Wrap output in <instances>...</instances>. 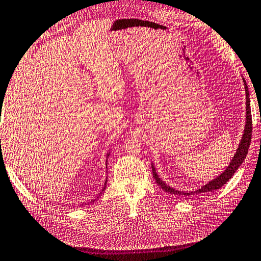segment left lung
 Here are the masks:
<instances>
[{
	"instance_id": "left-lung-1",
	"label": "left lung",
	"mask_w": 261,
	"mask_h": 261,
	"mask_svg": "<svg viewBox=\"0 0 261 261\" xmlns=\"http://www.w3.org/2000/svg\"><path fill=\"white\" fill-rule=\"evenodd\" d=\"M243 82H244V87H245V94H246L245 127H244V134L242 136V139H240V142L238 144L237 150H236L234 156L232 158L230 163H228L226 169L224 170L219 176H217V177L211 179V181H209L206 184H204L203 187H200L199 189L192 190V191H183V190L175 189V188L170 187L169 184H167L166 182L162 181L161 177H160V175L158 174V171H156L154 163L151 162V169H153V175H154L155 181L164 191L169 192V194L174 195V196H181V197H188V196H191L195 194H207V192L216 191V190L220 189L224 184H226V182L230 181V178L234 175V172L237 171V169L240 166H242V163L244 162V160H245V158H246L248 148H250L251 138H252V115H251L250 93H248L246 82L244 78H243Z\"/></svg>"
}]
</instances>
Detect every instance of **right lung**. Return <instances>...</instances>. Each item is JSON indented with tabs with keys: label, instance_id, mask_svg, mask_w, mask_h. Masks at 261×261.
Listing matches in <instances>:
<instances>
[{
	"label": "right lung",
	"instance_id": "right-lung-1",
	"mask_svg": "<svg viewBox=\"0 0 261 261\" xmlns=\"http://www.w3.org/2000/svg\"><path fill=\"white\" fill-rule=\"evenodd\" d=\"M110 153H111V150H110V151H108V153H107V156H106V168H107V160H108V156H110ZM106 183H107V178H106V181H105V184H103V188H102V190H101V191H100V194H99V196H100V195H101L103 191H105V189H106ZM99 196H98V197H97V198H99ZM97 198H94L93 200H91V202H89V203H87V204H90V203H94V202H95V200H97ZM82 205H85V204H82Z\"/></svg>",
	"mask_w": 261,
	"mask_h": 261
}]
</instances>
